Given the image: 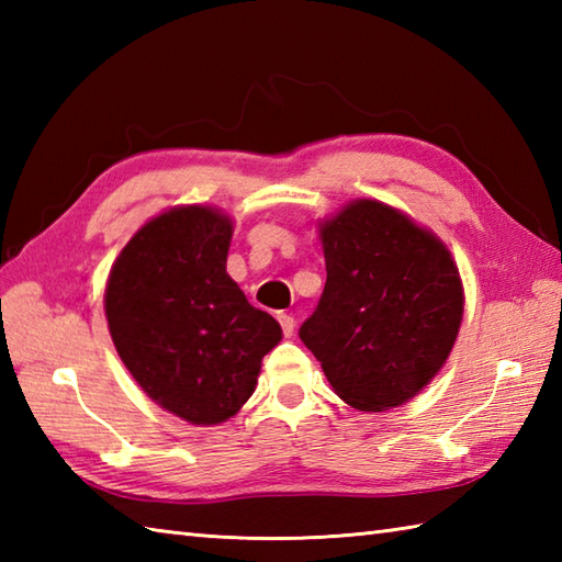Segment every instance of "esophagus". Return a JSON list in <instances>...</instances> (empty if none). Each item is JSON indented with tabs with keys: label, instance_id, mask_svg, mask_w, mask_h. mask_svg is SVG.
Returning a JSON list of instances; mask_svg holds the SVG:
<instances>
[{
	"label": "esophagus",
	"instance_id": "1",
	"mask_svg": "<svg viewBox=\"0 0 562 562\" xmlns=\"http://www.w3.org/2000/svg\"><path fill=\"white\" fill-rule=\"evenodd\" d=\"M278 321H280V326H282V333H284V336L292 338V336H294V326H296L294 316H292V314H280V316H278Z\"/></svg>",
	"mask_w": 562,
	"mask_h": 562
}]
</instances>
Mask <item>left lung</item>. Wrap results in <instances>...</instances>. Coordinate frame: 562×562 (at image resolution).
I'll list each match as a JSON object with an SVG mask.
<instances>
[{"instance_id": "obj_1", "label": "left lung", "mask_w": 562, "mask_h": 562, "mask_svg": "<svg viewBox=\"0 0 562 562\" xmlns=\"http://www.w3.org/2000/svg\"><path fill=\"white\" fill-rule=\"evenodd\" d=\"M326 288L300 338L357 411L411 401L457 342L463 288L439 238L379 200L321 224Z\"/></svg>"}]
</instances>
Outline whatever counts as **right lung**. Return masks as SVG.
<instances>
[{
  "mask_svg": "<svg viewBox=\"0 0 562 562\" xmlns=\"http://www.w3.org/2000/svg\"><path fill=\"white\" fill-rule=\"evenodd\" d=\"M232 232L214 207L159 214L121 250L103 296L115 350L142 391L200 427L238 413L282 340L278 321L226 274Z\"/></svg>",
  "mask_w": 562,
  "mask_h": 562,
  "instance_id": "obj_1",
  "label": "right lung"
}]
</instances>
